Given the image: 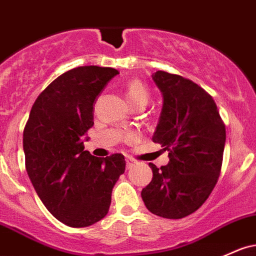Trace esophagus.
I'll use <instances>...</instances> for the list:
<instances>
[{
	"instance_id": "34e87169",
	"label": "esophagus",
	"mask_w": 256,
	"mask_h": 256,
	"mask_svg": "<svg viewBox=\"0 0 256 256\" xmlns=\"http://www.w3.org/2000/svg\"><path fill=\"white\" fill-rule=\"evenodd\" d=\"M134 164H136V162H134V159L126 158V166H128V168L132 166V165H134Z\"/></svg>"
}]
</instances>
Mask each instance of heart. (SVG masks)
Returning <instances> with one entry per match:
<instances>
[{
    "instance_id": "heart-1",
    "label": "heart",
    "mask_w": 256,
    "mask_h": 256,
    "mask_svg": "<svg viewBox=\"0 0 256 256\" xmlns=\"http://www.w3.org/2000/svg\"><path fill=\"white\" fill-rule=\"evenodd\" d=\"M125 97L131 106H144L150 100V92L140 80H131L126 84Z\"/></svg>"
}]
</instances>
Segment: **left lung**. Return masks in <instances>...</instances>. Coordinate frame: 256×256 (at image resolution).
<instances>
[{
    "label": "left lung",
    "mask_w": 256,
    "mask_h": 256,
    "mask_svg": "<svg viewBox=\"0 0 256 256\" xmlns=\"http://www.w3.org/2000/svg\"><path fill=\"white\" fill-rule=\"evenodd\" d=\"M152 78L162 97L152 140L170 153L160 169L150 162L153 178L141 196L152 214L182 218L203 206L214 190L226 130L214 100L200 86L162 70Z\"/></svg>",
    "instance_id": "8db88e82"
}]
</instances>
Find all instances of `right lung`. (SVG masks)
Masks as SVG:
<instances>
[{"label": "right lung", "instance_id": "obj_1", "mask_svg": "<svg viewBox=\"0 0 256 256\" xmlns=\"http://www.w3.org/2000/svg\"><path fill=\"white\" fill-rule=\"evenodd\" d=\"M116 69L90 66L64 72L34 103L23 134L26 172L42 203L70 227H87L108 214L112 190L125 171L122 154L97 158L84 140L94 103Z\"/></svg>", "mask_w": 256, "mask_h": 256}]
</instances>
